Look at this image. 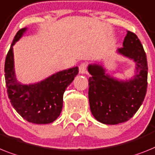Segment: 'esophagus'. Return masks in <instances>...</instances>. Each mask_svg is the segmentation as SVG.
<instances>
[{
    "label": "esophagus",
    "mask_w": 155,
    "mask_h": 155,
    "mask_svg": "<svg viewBox=\"0 0 155 155\" xmlns=\"http://www.w3.org/2000/svg\"><path fill=\"white\" fill-rule=\"evenodd\" d=\"M87 70V64L86 63H81L79 66V71H80V74H84Z\"/></svg>",
    "instance_id": "34e87169"
}]
</instances>
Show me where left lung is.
Wrapping results in <instances>:
<instances>
[{
  "mask_svg": "<svg viewBox=\"0 0 155 155\" xmlns=\"http://www.w3.org/2000/svg\"><path fill=\"white\" fill-rule=\"evenodd\" d=\"M119 54L136 64L131 79L118 80L106 73L102 64H91L89 78L90 108L94 117L105 124H117L132 117L143 102L147 88V61L146 53L137 36L131 31L123 41Z\"/></svg>",
  "mask_w": 155,
  "mask_h": 155,
  "instance_id": "obj_1",
  "label": "left lung"
}]
</instances>
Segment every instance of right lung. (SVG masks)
Listing matches in <instances>:
<instances>
[{"instance_id":"obj_1","label":"right lung","mask_w":155,"mask_h":155,"mask_svg":"<svg viewBox=\"0 0 155 155\" xmlns=\"http://www.w3.org/2000/svg\"><path fill=\"white\" fill-rule=\"evenodd\" d=\"M27 29H20L16 33L5 59L8 95L12 106L23 119L34 124H49L57 120L61 113L63 94L79 72V68L58 71L35 84L27 85L19 83L14 68L13 45Z\"/></svg>"}]
</instances>
